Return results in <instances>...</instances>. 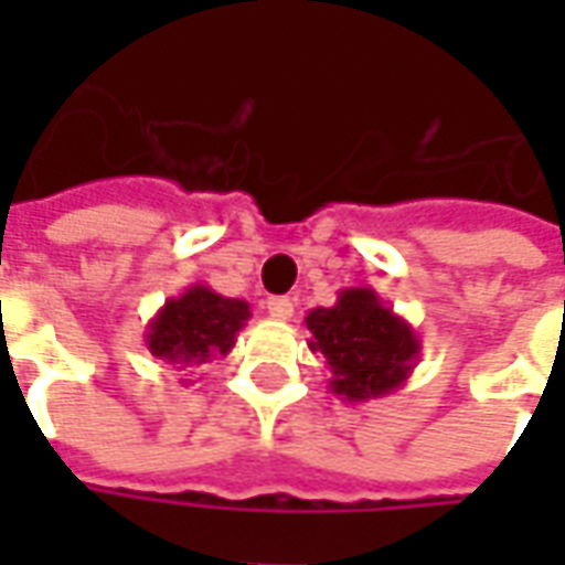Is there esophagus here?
<instances>
[{
  "label": "esophagus",
  "mask_w": 565,
  "mask_h": 565,
  "mask_svg": "<svg viewBox=\"0 0 565 565\" xmlns=\"http://www.w3.org/2000/svg\"><path fill=\"white\" fill-rule=\"evenodd\" d=\"M266 308L275 320H290L294 318V302L287 296H269L266 299Z\"/></svg>",
  "instance_id": "1"
}]
</instances>
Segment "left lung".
<instances>
[{"label": "left lung", "mask_w": 565, "mask_h": 565, "mask_svg": "<svg viewBox=\"0 0 565 565\" xmlns=\"http://www.w3.org/2000/svg\"><path fill=\"white\" fill-rule=\"evenodd\" d=\"M306 327L308 348L327 360L330 391L348 403L399 391L420 356L415 327L384 306L372 287H344L335 306L308 311Z\"/></svg>", "instance_id": "1"}]
</instances>
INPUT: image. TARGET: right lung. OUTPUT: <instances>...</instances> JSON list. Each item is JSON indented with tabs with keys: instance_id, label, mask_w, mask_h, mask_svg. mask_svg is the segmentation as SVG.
Listing matches in <instances>:
<instances>
[{
	"instance_id": "right-lung-1",
	"label": "right lung",
	"mask_w": 565,
	"mask_h": 565,
	"mask_svg": "<svg viewBox=\"0 0 565 565\" xmlns=\"http://www.w3.org/2000/svg\"><path fill=\"white\" fill-rule=\"evenodd\" d=\"M247 320L250 306L245 299L214 294L209 284H190L150 318L145 344L157 360L174 369L202 366L233 351Z\"/></svg>"
}]
</instances>
